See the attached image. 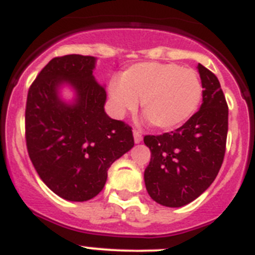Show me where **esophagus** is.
Masks as SVG:
<instances>
[{
    "mask_svg": "<svg viewBox=\"0 0 255 255\" xmlns=\"http://www.w3.org/2000/svg\"><path fill=\"white\" fill-rule=\"evenodd\" d=\"M132 135H134V141H135V144L141 143V140H143V136H141V134H140L139 131H136V130H134V132H132Z\"/></svg>",
    "mask_w": 255,
    "mask_h": 255,
    "instance_id": "esophagus-1",
    "label": "esophagus"
}]
</instances>
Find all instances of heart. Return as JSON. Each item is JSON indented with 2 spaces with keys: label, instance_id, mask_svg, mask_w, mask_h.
<instances>
[{
  "label": "heart",
  "instance_id": "obj_1",
  "mask_svg": "<svg viewBox=\"0 0 255 255\" xmlns=\"http://www.w3.org/2000/svg\"><path fill=\"white\" fill-rule=\"evenodd\" d=\"M112 112L118 118L134 111L141 100L145 120L160 130L176 129L197 110L202 86L193 69L173 63L145 62L131 65L109 83Z\"/></svg>",
  "mask_w": 255,
  "mask_h": 255
}]
</instances>
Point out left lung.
Segmentation results:
<instances>
[{"label":"left lung","instance_id":"8db88e82","mask_svg":"<svg viewBox=\"0 0 255 255\" xmlns=\"http://www.w3.org/2000/svg\"><path fill=\"white\" fill-rule=\"evenodd\" d=\"M202 85L200 110L184 125L163 135H146L150 163L144 172L149 196L167 207H182L211 186L224 160L228 105L218 77L197 65Z\"/></svg>","mask_w":255,"mask_h":255}]
</instances>
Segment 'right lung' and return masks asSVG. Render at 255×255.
<instances>
[{"instance_id":"add662e5","label":"right lung","mask_w":255,"mask_h":255,"mask_svg":"<svg viewBox=\"0 0 255 255\" xmlns=\"http://www.w3.org/2000/svg\"><path fill=\"white\" fill-rule=\"evenodd\" d=\"M95 57L53 58L27 93L29 156L41 181L67 201L99 195L107 170L134 146L131 128L105 112L106 90L93 76ZM68 88L74 97L62 96Z\"/></svg>"}]
</instances>
